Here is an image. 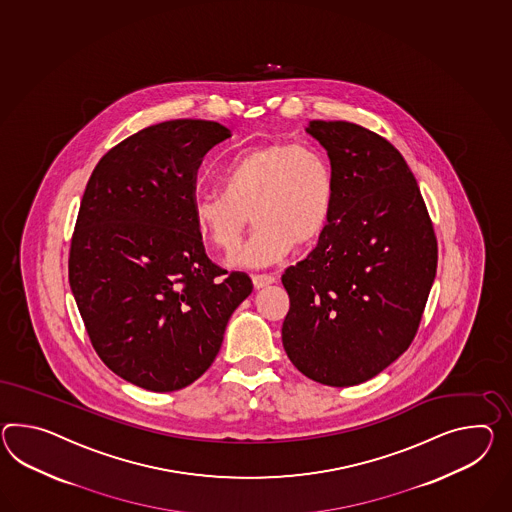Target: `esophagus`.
<instances>
[{
	"label": "esophagus",
	"instance_id": "1",
	"mask_svg": "<svg viewBox=\"0 0 512 512\" xmlns=\"http://www.w3.org/2000/svg\"><path fill=\"white\" fill-rule=\"evenodd\" d=\"M251 279H253V285H255V288H264L275 283V277L272 274H257L253 275Z\"/></svg>",
	"mask_w": 512,
	"mask_h": 512
}]
</instances>
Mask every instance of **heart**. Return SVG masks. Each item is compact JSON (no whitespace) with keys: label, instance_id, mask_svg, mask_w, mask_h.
Here are the masks:
<instances>
[{"label":"heart","instance_id":"heart-1","mask_svg":"<svg viewBox=\"0 0 512 512\" xmlns=\"http://www.w3.org/2000/svg\"><path fill=\"white\" fill-rule=\"evenodd\" d=\"M222 188L192 201V222L216 250H235L248 225L250 240L229 259L261 268L281 261L294 244L320 237L335 200L329 159L307 144L270 142L240 151L220 172Z\"/></svg>","mask_w":512,"mask_h":512}]
</instances>
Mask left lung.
<instances>
[{
    "label": "left lung",
    "instance_id": "obj_1",
    "mask_svg": "<svg viewBox=\"0 0 512 512\" xmlns=\"http://www.w3.org/2000/svg\"><path fill=\"white\" fill-rule=\"evenodd\" d=\"M335 200L318 246L281 277L288 359L312 381L353 387L411 346L437 275V238L420 188L388 140L361 125L312 120Z\"/></svg>",
    "mask_w": 512,
    "mask_h": 512
}]
</instances>
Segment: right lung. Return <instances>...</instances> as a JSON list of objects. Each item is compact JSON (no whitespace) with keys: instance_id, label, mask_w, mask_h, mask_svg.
<instances>
[{"instance_id":"obj_1","label":"right lung","mask_w":512,"mask_h":512,"mask_svg":"<svg viewBox=\"0 0 512 512\" xmlns=\"http://www.w3.org/2000/svg\"><path fill=\"white\" fill-rule=\"evenodd\" d=\"M231 137L207 120L151 125L107 151L88 179L68 279L101 361L151 392L188 387L216 359L253 290L207 257L192 222L205 153Z\"/></svg>"}]
</instances>
